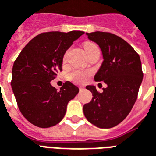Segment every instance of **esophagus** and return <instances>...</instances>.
Returning <instances> with one entry per match:
<instances>
[{
	"instance_id": "esophagus-1",
	"label": "esophagus",
	"mask_w": 156,
	"mask_h": 156,
	"mask_svg": "<svg viewBox=\"0 0 156 156\" xmlns=\"http://www.w3.org/2000/svg\"><path fill=\"white\" fill-rule=\"evenodd\" d=\"M79 89H80V90H84V87H79Z\"/></svg>"
}]
</instances>
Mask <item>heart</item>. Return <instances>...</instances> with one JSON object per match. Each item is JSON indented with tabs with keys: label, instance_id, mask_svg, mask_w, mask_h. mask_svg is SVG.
Returning a JSON list of instances; mask_svg holds the SVG:
<instances>
[{
	"label": "heart",
	"instance_id": "b5f03b06",
	"mask_svg": "<svg viewBox=\"0 0 156 156\" xmlns=\"http://www.w3.org/2000/svg\"><path fill=\"white\" fill-rule=\"evenodd\" d=\"M94 47H97L96 45L90 43H87L85 44V50L86 52H88L90 50L91 48H93ZM90 73L89 71H85V70H75L69 74V79L77 83H84L87 80V79L89 78Z\"/></svg>",
	"mask_w": 156,
	"mask_h": 156
}]
</instances>
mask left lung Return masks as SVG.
I'll list each match as a JSON object with an SVG mask.
<instances>
[{
	"label": "left lung",
	"instance_id": "left-lung-1",
	"mask_svg": "<svg viewBox=\"0 0 156 156\" xmlns=\"http://www.w3.org/2000/svg\"><path fill=\"white\" fill-rule=\"evenodd\" d=\"M87 35L99 45L103 57L94 79L103 81L108 87L100 93L96 87L87 86L92 99L84 105V115L98 128L110 129L123 121L136 101L143 80L140 55L115 34L94 32Z\"/></svg>",
	"mask_w": 156,
	"mask_h": 156
}]
</instances>
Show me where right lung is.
<instances>
[{
    "instance_id": "right-lung-1",
    "label": "right lung",
    "mask_w": 156,
    "mask_h": 156,
    "mask_svg": "<svg viewBox=\"0 0 156 156\" xmlns=\"http://www.w3.org/2000/svg\"><path fill=\"white\" fill-rule=\"evenodd\" d=\"M82 34L81 31L38 34L15 60L11 85L20 112L32 124L39 128L56 125L65 117L68 102L79 92L69 81L59 90L50 81L62 70L66 50Z\"/></svg>"
}]
</instances>
